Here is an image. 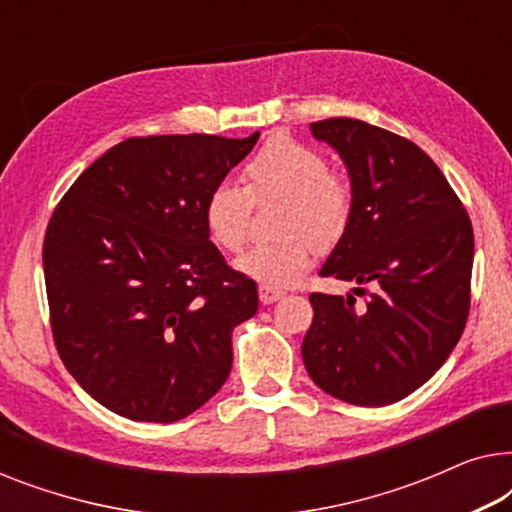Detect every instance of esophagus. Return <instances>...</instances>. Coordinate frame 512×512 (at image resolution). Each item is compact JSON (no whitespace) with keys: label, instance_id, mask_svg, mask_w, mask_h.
Returning <instances> with one entry per match:
<instances>
[{"label":"esophagus","instance_id":"34e87169","mask_svg":"<svg viewBox=\"0 0 512 512\" xmlns=\"http://www.w3.org/2000/svg\"><path fill=\"white\" fill-rule=\"evenodd\" d=\"M284 296V291H279V289H270V286H258V298H261V303L263 305H272V303H277L279 298Z\"/></svg>","mask_w":512,"mask_h":512}]
</instances>
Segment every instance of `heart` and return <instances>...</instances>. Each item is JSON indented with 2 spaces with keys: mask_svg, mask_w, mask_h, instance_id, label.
<instances>
[{
  "mask_svg": "<svg viewBox=\"0 0 512 512\" xmlns=\"http://www.w3.org/2000/svg\"><path fill=\"white\" fill-rule=\"evenodd\" d=\"M247 188L221 181L205 200L209 237L226 251H240L249 237L255 200H286L279 237L256 244L235 261V270L270 289L296 284L310 268L317 247H328L345 233L352 212L347 181L328 172L326 158L312 146L275 137L244 167Z\"/></svg>",
  "mask_w": 512,
  "mask_h": 512,
  "instance_id": "obj_1",
  "label": "heart"
}]
</instances>
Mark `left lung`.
<instances>
[{
  "instance_id": "1",
  "label": "left lung",
  "mask_w": 512,
  "mask_h": 512,
  "mask_svg": "<svg viewBox=\"0 0 512 512\" xmlns=\"http://www.w3.org/2000/svg\"><path fill=\"white\" fill-rule=\"evenodd\" d=\"M342 158L352 212L321 277L368 284L366 305L312 293L303 340L307 373L352 405L410 396L443 366L471 305L473 226L438 165L394 132L354 118L310 125Z\"/></svg>"
}]
</instances>
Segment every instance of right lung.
Segmentation results:
<instances>
[{
  "instance_id": "1",
  "label": "right lung",
  "mask_w": 512,
  "mask_h": 512,
  "mask_svg": "<svg viewBox=\"0 0 512 512\" xmlns=\"http://www.w3.org/2000/svg\"><path fill=\"white\" fill-rule=\"evenodd\" d=\"M258 135L125 139L55 207L44 240L55 347L116 415L177 422L228 380L233 331L258 291L209 240L205 200Z\"/></svg>"
}]
</instances>
